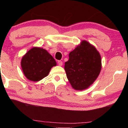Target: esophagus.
<instances>
[{"mask_svg": "<svg viewBox=\"0 0 128 128\" xmlns=\"http://www.w3.org/2000/svg\"><path fill=\"white\" fill-rule=\"evenodd\" d=\"M58 65H59V66H62V64H63V62H62V61L59 60L58 62Z\"/></svg>", "mask_w": 128, "mask_h": 128, "instance_id": "1", "label": "esophagus"}]
</instances>
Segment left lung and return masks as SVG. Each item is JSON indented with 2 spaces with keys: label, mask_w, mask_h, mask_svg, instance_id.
I'll return each mask as SVG.
<instances>
[{
  "label": "left lung",
  "mask_w": 128,
  "mask_h": 128,
  "mask_svg": "<svg viewBox=\"0 0 128 128\" xmlns=\"http://www.w3.org/2000/svg\"><path fill=\"white\" fill-rule=\"evenodd\" d=\"M64 64L66 76L72 87L76 90L88 88L97 79L101 69L100 54L93 45L82 41Z\"/></svg>",
  "instance_id": "8db88e82"
}]
</instances>
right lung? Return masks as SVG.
<instances>
[{"instance_id": "1", "label": "right lung", "mask_w": 128, "mask_h": 128, "mask_svg": "<svg viewBox=\"0 0 128 128\" xmlns=\"http://www.w3.org/2000/svg\"><path fill=\"white\" fill-rule=\"evenodd\" d=\"M56 62L46 50L33 47L22 58V70L28 79L32 82L40 81L47 76L51 68Z\"/></svg>"}]
</instances>
